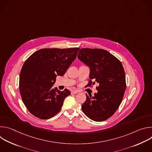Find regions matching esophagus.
<instances>
[{"label":"esophagus","mask_w":152,"mask_h":152,"mask_svg":"<svg viewBox=\"0 0 152 152\" xmlns=\"http://www.w3.org/2000/svg\"><path fill=\"white\" fill-rule=\"evenodd\" d=\"M79 92V91H78V90H75L72 91V94H77V93H78Z\"/></svg>","instance_id":"esophagus-1"}]
</instances>
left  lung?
<instances>
[{"label":"left lung","instance_id":"8db88e82","mask_svg":"<svg viewBox=\"0 0 152 152\" xmlns=\"http://www.w3.org/2000/svg\"><path fill=\"white\" fill-rule=\"evenodd\" d=\"M78 54V59L90 69L91 80L86 86L99 83L94 96L86 94L82 111L94 121H104L113 115L123 99L126 83L123 65L115 56L102 49L83 48Z\"/></svg>","mask_w":152,"mask_h":152}]
</instances>
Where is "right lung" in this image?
<instances>
[{
    "mask_svg": "<svg viewBox=\"0 0 152 152\" xmlns=\"http://www.w3.org/2000/svg\"><path fill=\"white\" fill-rule=\"evenodd\" d=\"M79 50V48L41 49L25 61L20 73L19 91L31 114L47 120L60 111L65 98L71 93L67 88L56 91L53 85L58 75L66 73Z\"/></svg>",
    "mask_w": 152,
    "mask_h": 152,
    "instance_id": "add662e5",
    "label": "right lung"
}]
</instances>
